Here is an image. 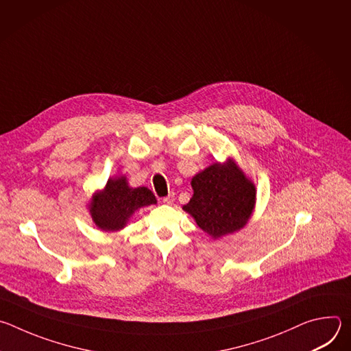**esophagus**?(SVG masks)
<instances>
[{"label":"esophagus","instance_id":"obj_1","mask_svg":"<svg viewBox=\"0 0 351 351\" xmlns=\"http://www.w3.org/2000/svg\"><path fill=\"white\" fill-rule=\"evenodd\" d=\"M162 202H164L165 204H172V203L175 202V193H169L167 197L162 198Z\"/></svg>","mask_w":351,"mask_h":351}]
</instances>
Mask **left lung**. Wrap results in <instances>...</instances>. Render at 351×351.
<instances>
[{
	"mask_svg": "<svg viewBox=\"0 0 351 351\" xmlns=\"http://www.w3.org/2000/svg\"><path fill=\"white\" fill-rule=\"evenodd\" d=\"M191 187L193 197L183 210L213 239L240 230L253 214L256 186L232 158L197 173Z\"/></svg>",
	"mask_w": 351,
	"mask_h": 351,
	"instance_id": "left-lung-1",
	"label": "left lung"
}]
</instances>
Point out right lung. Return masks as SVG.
<instances>
[{"label":"right lung","instance_id":"1","mask_svg":"<svg viewBox=\"0 0 351 351\" xmlns=\"http://www.w3.org/2000/svg\"><path fill=\"white\" fill-rule=\"evenodd\" d=\"M157 203L147 187H130L125 176L110 178L101 191L94 193L90 214L95 226L106 232H117L126 226L129 218L141 207Z\"/></svg>","mask_w":351,"mask_h":351}]
</instances>
